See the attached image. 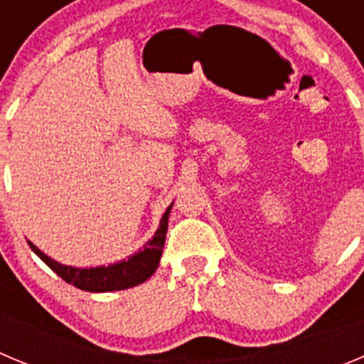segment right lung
I'll return each mask as SVG.
<instances>
[{
  "instance_id": "right-lung-1",
  "label": "right lung",
  "mask_w": 364,
  "mask_h": 364,
  "mask_svg": "<svg viewBox=\"0 0 364 364\" xmlns=\"http://www.w3.org/2000/svg\"><path fill=\"white\" fill-rule=\"evenodd\" d=\"M174 205V203H172ZM172 205L166 208L159 221V228L156 230L154 237L146 241L145 247L129 259L117 261V263L109 264V267H96V268H74L68 264H61L48 257L47 254L39 250L34 243L28 241L34 254L43 261L47 267L67 281L68 284H74L76 288L87 290V292H112V290H125V288L137 287L145 283L158 268L159 259H161L163 247H165V235L168 230V214Z\"/></svg>"
}]
</instances>
